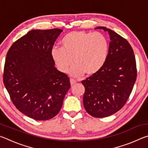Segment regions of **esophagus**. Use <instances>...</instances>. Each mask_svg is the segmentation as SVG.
I'll list each match as a JSON object with an SVG mask.
<instances>
[{
  "label": "esophagus",
  "instance_id": "1",
  "mask_svg": "<svg viewBox=\"0 0 148 148\" xmlns=\"http://www.w3.org/2000/svg\"><path fill=\"white\" fill-rule=\"evenodd\" d=\"M70 82H71V86H73L74 85H75V84H76V80H74V79H70Z\"/></svg>",
  "mask_w": 148,
  "mask_h": 148
}]
</instances>
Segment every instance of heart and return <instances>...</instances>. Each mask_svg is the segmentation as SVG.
Segmentation results:
<instances>
[{
	"mask_svg": "<svg viewBox=\"0 0 148 148\" xmlns=\"http://www.w3.org/2000/svg\"><path fill=\"white\" fill-rule=\"evenodd\" d=\"M61 44L62 47L51 49L52 59L62 73L69 71L73 61L70 74L75 77L85 74L94 76L104 66L108 57L109 40L101 32L71 31L64 35Z\"/></svg>",
	"mask_w": 148,
	"mask_h": 148,
	"instance_id": "heart-1",
	"label": "heart"
}]
</instances>
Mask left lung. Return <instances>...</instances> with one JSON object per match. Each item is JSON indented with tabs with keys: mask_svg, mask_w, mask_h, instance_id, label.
Instances as JSON below:
<instances>
[{
	"mask_svg": "<svg viewBox=\"0 0 148 148\" xmlns=\"http://www.w3.org/2000/svg\"><path fill=\"white\" fill-rule=\"evenodd\" d=\"M95 29L108 32L109 54L101 71L82 82L86 89L83 102L91 116L105 117L116 113L126 103L136 79V65L127 40L105 27Z\"/></svg>",
	"mask_w": 148,
	"mask_h": 148,
	"instance_id": "1",
	"label": "left lung"
}]
</instances>
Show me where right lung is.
I'll use <instances>...</instances> for the list:
<instances>
[{"label": "right lung", "mask_w": 148, "mask_h": 148, "mask_svg": "<svg viewBox=\"0 0 148 148\" xmlns=\"http://www.w3.org/2000/svg\"><path fill=\"white\" fill-rule=\"evenodd\" d=\"M62 31L32 30L9 49L3 82L13 104L38 121L53 118L71 87L70 79L55 66L52 47Z\"/></svg>", "instance_id": "add662e5"}]
</instances>
